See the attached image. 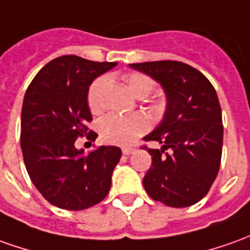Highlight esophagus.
<instances>
[{
	"label": "esophagus",
	"mask_w": 250,
	"mask_h": 250,
	"mask_svg": "<svg viewBox=\"0 0 250 250\" xmlns=\"http://www.w3.org/2000/svg\"><path fill=\"white\" fill-rule=\"evenodd\" d=\"M122 152H123V154H125V156H128V154H131L135 152V147L132 146H123L122 147Z\"/></svg>",
	"instance_id": "34e87169"
}]
</instances>
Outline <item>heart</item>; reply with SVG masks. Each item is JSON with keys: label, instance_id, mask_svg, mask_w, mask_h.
<instances>
[{"label": "heart", "instance_id": "1", "mask_svg": "<svg viewBox=\"0 0 250 250\" xmlns=\"http://www.w3.org/2000/svg\"><path fill=\"white\" fill-rule=\"evenodd\" d=\"M109 83L108 76H98L94 82L90 84L87 91V103L91 112L103 111V94ZM127 87L134 96L146 97L154 87V82L149 76L132 72L125 76ZM149 128V120L142 113L132 115H118L111 113L103 118L100 122V132L104 141L113 145H130L139 135Z\"/></svg>", "mask_w": 250, "mask_h": 250}]
</instances>
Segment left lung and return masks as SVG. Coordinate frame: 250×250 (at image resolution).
I'll return each instance as SVG.
<instances>
[{
  "instance_id": "8db88e82",
  "label": "left lung",
  "mask_w": 250,
  "mask_h": 250,
  "mask_svg": "<svg viewBox=\"0 0 250 250\" xmlns=\"http://www.w3.org/2000/svg\"><path fill=\"white\" fill-rule=\"evenodd\" d=\"M130 67L160 83L167 98L160 125L145 137L161 147H145L152 167L142 181L144 188L154 201L174 208L190 207L209 191L220 167L223 125L218 94L198 69L181 61Z\"/></svg>"
}]
</instances>
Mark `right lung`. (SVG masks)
I'll list each match as a JSON object with an SVG mask.
<instances>
[{
	"label": "right lung",
	"mask_w": 250,
	"mask_h": 250,
	"mask_svg": "<svg viewBox=\"0 0 250 250\" xmlns=\"http://www.w3.org/2000/svg\"><path fill=\"white\" fill-rule=\"evenodd\" d=\"M116 64L61 56L47 62L25 91L20 134L25 169L45 200L61 209H86L109 193L120 147L84 154L75 141L87 134L91 120L90 84Z\"/></svg>",
	"instance_id": "1"
}]
</instances>
